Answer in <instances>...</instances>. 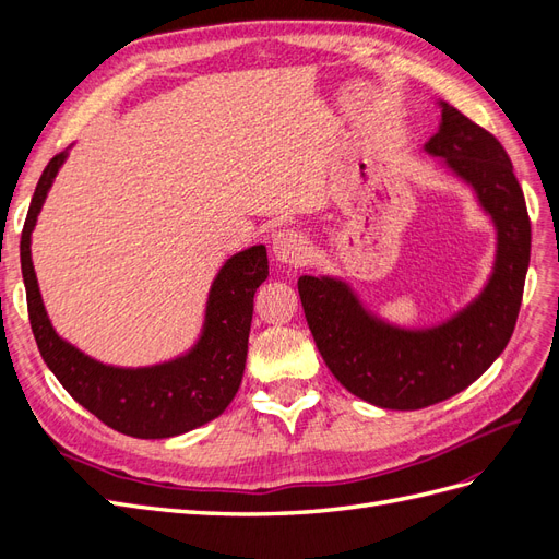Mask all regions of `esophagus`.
<instances>
[{
	"label": "esophagus",
	"mask_w": 559,
	"mask_h": 559,
	"mask_svg": "<svg viewBox=\"0 0 559 559\" xmlns=\"http://www.w3.org/2000/svg\"><path fill=\"white\" fill-rule=\"evenodd\" d=\"M308 240L306 235L294 230V228H284L273 235V242H270V251H273L275 261L284 265H298L306 261L308 257Z\"/></svg>",
	"instance_id": "1"
}]
</instances>
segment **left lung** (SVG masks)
Masks as SVG:
<instances>
[{
  "label": "left lung",
  "instance_id": "left-lung-1",
  "mask_svg": "<svg viewBox=\"0 0 559 559\" xmlns=\"http://www.w3.org/2000/svg\"><path fill=\"white\" fill-rule=\"evenodd\" d=\"M441 121L421 146L468 186L495 228V261L483 289L431 326H401L380 317L354 286L335 275H302L298 294L321 359L347 392L378 408L417 411L476 382L509 345L532 226L513 163L487 130L438 99Z\"/></svg>",
  "mask_w": 559,
  "mask_h": 559
}]
</instances>
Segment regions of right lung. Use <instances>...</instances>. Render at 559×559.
I'll return each instance as SVG.
<instances>
[{
  "mask_svg": "<svg viewBox=\"0 0 559 559\" xmlns=\"http://www.w3.org/2000/svg\"><path fill=\"white\" fill-rule=\"evenodd\" d=\"M74 146V144H72ZM50 158L29 202L21 238V267L32 333L46 366L70 396L107 427L134 438H173L222 415L238 394L253 314V294L267 277V253L253 245L233 253L212 280L195 343L151 366L103 364L53 329L32 263V230L70 148Z\"/></svg>",
  "mask_w": 559,
  "mask_h": 559,
  "instance_id": "right-lung-1",
  "label": "right lung"
}]
</instances>
